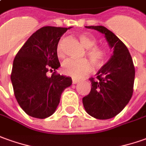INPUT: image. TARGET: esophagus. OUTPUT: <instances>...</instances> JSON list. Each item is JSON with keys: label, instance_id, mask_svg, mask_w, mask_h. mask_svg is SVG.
<instances>
[{"label": "esophagus", "instance_id": "obj_1", "mask_svg": "<svg viewBox=\"0 0 146 146\" xmlns=\"http://www.w3.org/2000/svg\"><path fill=\"white\" fill-rule=\"evenodd\" d=\"M79 82V80H78L77 79H72V83L73 84H76Z\"/></svg>", "mask_w": 146, "mask_h": 146}]
</instances>
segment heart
Returning a JSON list of instances; mask_svg holds the SVG:
<instances>
[{"mask_svg": "<svg viewBox=\"0 0 146 146\" xmlns=\"http://www.w3.org/2000/svg\"><path fill=\"white\" fill-rule=\"evenodd\" d=\"M79 40L81 44L86 48V55L95 65V67H101L104 64L106 60V51L101 47L95 46L96 40L92 36L86 33H81L79 35ZM56 54L58 57H63V40L58 43L56 47ZM93 70L92 63L89 60H74L68 59L65 60L62 64V71L65 75H69L74 78L82 77L83 75L89 74Z\"/></svg>", "mask_w": 146, "mask_h": 146, "instance_id": "1", "label": "heart"}]
</instances>
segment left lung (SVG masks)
Here are the masks:
<instances>
[{"label": "left lung", "mask_w": 146, "mask_h": 146, "mask_svg": "<svg viewBox=\"0 0 146 146\" xmlns=\"http://www.w3.org/2000/svg\"><path fill=\"white\" fill-rule=\"evenodd\" d=\"M102 33L113 50L108 62L90 78L91 89L83 98V106L97 119L115 117L129 102L133 95L135 68L128 48L111 31L103 26H86Z\"/></svg>", "instance_id": "1"}]
</instances>
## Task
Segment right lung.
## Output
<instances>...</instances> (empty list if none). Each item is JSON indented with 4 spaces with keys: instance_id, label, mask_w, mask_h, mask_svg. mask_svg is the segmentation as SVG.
<instances>
[{
    "instance_id": "obj_1",
    "label": "right lung",
    "mask_w": 146,
    "mask_h": 146,
    "mask_svg": "<svg viewBox=\"0 0 146 146\" xmlns=\"http://www.w3.org/2000/svg\"><path fill=\"white\" fill-rule=\"evenodd\" d=\"M69 28L46 26L34 33L13 60L11 81L17 101L28 115L46 118L56 111L70 77L56 74L60 67L56 47ZM54 71L51 77L46 74Z\"/></svg>"
}]
</instances>
